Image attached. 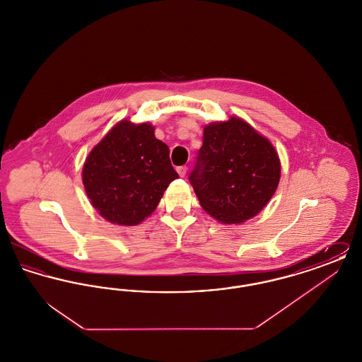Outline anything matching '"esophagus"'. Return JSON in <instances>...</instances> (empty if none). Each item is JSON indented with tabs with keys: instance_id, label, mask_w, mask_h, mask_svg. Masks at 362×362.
I'll list each match as a JSON object with an SVG mask.
<instances>
[{
	"instance_id": "1",
	"label": "esophagus",
	"mask_w": 362,
	"mask_h": 362,
	"mask_svg": "<svg viewBox=\"0 0 362 362\" xmlns=\"http://www.w3.org/2000/svg\"><path fill=\"white\" fill-rule=\"evenodd\" d=\"M176 171H177V173H179V175H180V176H182V177H183V176H185V175H186V173H187V167H186V165H182V167H177V168H176Z\"/></svg>"
}]
</instances>
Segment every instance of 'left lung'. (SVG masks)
Segmentation results:
<instances>
[{"label": "left lung", "mask_w": 362, "mask_h": 362, "mask_svg": "<svg viewBox=\"0 0 362 362\" xmlns=\"http://www.w3.org/2000/svg\"><path fill=\"white\" fill-rule=\"evenodd\" d=\"M281 177L272 142L238 117L204 129V144L189 183L207 214L223 224H241L269 204Z\"/></svg>", "instance_id": "left-lung-1"}]
</instances>
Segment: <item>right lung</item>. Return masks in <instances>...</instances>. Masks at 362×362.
<instances>
[{"label": "right lung", "mask_w": 362, "mask_h": 362, "mask_svg": "<svg viewBox=\"0 0 362 362\" xmlns=\"http://www.w3.org/2000/svg\"><path fill=\"white\" fill-rule=\"evenodd\" d=\"M179 175L168 146L145 122L117 123L90 151L83 185L92 206L112 224L133 226L149 217Z\"/></svg>", "instance_id": "obj_1"}]
</instances>
